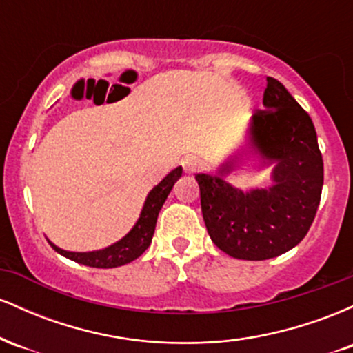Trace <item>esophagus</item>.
I'll list each match as a JSON object with an SVG mask.
<instances>
[{
    "instance_id": "esophagus-1",
    "label": "esophagus",
    "mask_w": 353,
    "mask_h": 353,
    "mask_svg": "<svg viewBox=\"0 0 353 353\" xmlns=\"http://www.w3.org/2000/svg\"><path fill=\"white\" fill-rule=\"evenodd\" d=\"M182 168H184V171L188 174H196L201 171L202 164L196 156H185L184 159H182Z\"/></svg>"
}]
</instances>
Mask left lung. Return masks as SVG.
<instances>
[{
  "label": "left lung",
  "instance_id": "1",
  "mask_svg": "<svg viewBox=\"0 0 353 353\" xmlns=\"http://www.w3.org/2000/svg\"><path fill=\"white\" fill-rule=\"evenodd\" d=\"M250 141L264 164H275L269 189L242 192L210 174H196V181L214 244L230 257L265 261L309 232L322 196L323 161L310 116L274 78H267L264 109L252 116ZM232 169V163L222 164L221 176Z\"/></svg>",
  "mask_w": 353,
  "mask_h": 353
}]
</instances>
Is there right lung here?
<instances>
[{"label":"right lung","mask_w":353,"mask_h":353,"mask_svg":"<svg viewBox=\"0 0 353 353\" xmlns=\"http://www.w3.org/2000/svg\"><path fill=\"white\" fill-rule=\"evenodd\" d=\"M181 176L182 168L179 165V168H176L174 171L169 172L168 176L149 192L134 228L129 230L121 241H117L116 244L109 245L103 250H94V252H70V250L59 249V247L52 244V242H50V245L56 250V252L64 255V257L71 259V261L78 262V264L96 267V269H112V267L129 264V262H132L134 259L139 257V255L148 249L149 244H151L159 210L163 208L165 199H168L174 182L179 179Z\"/></svg>","instance_id":"right-lung-1"}]
</instances>
